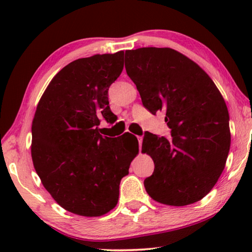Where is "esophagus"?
<instances>
[{
  "label": "esophagus",
  "mask_w": 252,
  "mask_h": 252,
  "mask_svg": "<svg viewBox=\"0 0 252 252\" xmlns=\"http://www.w3.org/2000/svg\"><path fill=\"white\" fill-rule=\"evenodd\" d=\"M138 140H139V147H140V149H141L142 148V141H143L142 136H138Z\"/></svg>",
  "instance_id": "obj_1"
}]
</instances>
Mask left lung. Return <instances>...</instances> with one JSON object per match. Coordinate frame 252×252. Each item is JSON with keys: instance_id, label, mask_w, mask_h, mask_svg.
<instances>
[{"instance_id": "obj_1", "label": "left lung", "mask_w": 252, "mask_h": 252, "mask_svg": "<svg viewBox=\"0 0 252 252\" xmlns=\"http://www.w3.org/2000/svg\"><path fill=\"white\" fill-rule=\"evenodd\" d=\"M126 70L152 114L163 111L172 139L146 132L155 171L144 188L155 201L182 207L201 200L222 173L231 142L229 112L206 72L170 48L126 51Z\"/></svg>"}]
</instances>
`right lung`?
Masks as SVG:
<instances>
[{
    "instance_id": "1",
    "label": "right lung",
    "mask_w": 252,
    "mask_h": 252,
    "mask_svg": "<svg viewBox=\"0 0 252 252\" xmlns=\"http://www.w3.org/2000/svg\"><path fill=\"white\" fill-rule=\"evenodd\" d=\"M123 55L119 51L69 63L51 80L34 113V169L55 202L74 215L112 210L121 179L139 152L133 134L109 138L99 127L102 117L117 120L108 90L123 70Z\"/></svg>"
}]
</instances>
